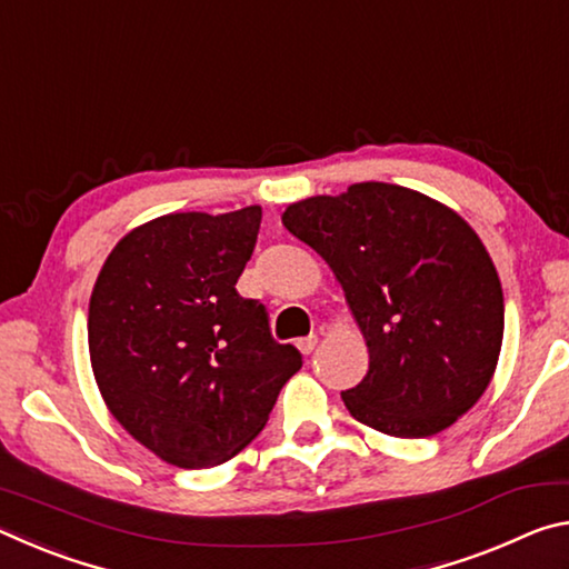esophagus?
<instances>
[{"instance_id":"1","label":"esophagus","mask_w":569,"mask_h":569,"mask_svg":"<svg viewBox=\"0 0 569 569\" xmlns=\"http://www.w3.org/2000/svg\"><path fill=\"white\" fill-rule=\"evenodd\" d=\"M316 343H319V339H316V336H308V339H298V341H296L298 351L306 353V356L316 349Z\"/></svg>"}]
</instances>
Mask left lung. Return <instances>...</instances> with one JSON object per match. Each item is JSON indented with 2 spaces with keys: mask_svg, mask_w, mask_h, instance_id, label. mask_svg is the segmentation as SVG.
<instances>
[{
  "mask_svg": "<svg viewBox=\"0 0 569 569\" xmlns=\"http://www.w3.org/2000/svg\"><path fill=\"white\" fill-rule=\"evenodd\" d=\"M281 220L329 263L369 346L363 381L341 393L356 421L423 439L475 407L502 349L505 298L465 218L417 190L356 182Z\"/></svg>",
  "mask_w": 569,
  "mask_h": 569,
  "instance_id": "8db88e82",
  "label": "left lung"
}]
</instances>
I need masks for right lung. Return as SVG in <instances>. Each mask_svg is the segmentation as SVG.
Returning <instances> with one entry per match:
<instances>
[{
    "label": "right lung",
    "instance_id": "add662e5",
    "mask_svg": "<svg viewBox=\"0 0 569 569\" xmlns=\"http://www.w3.org/2000/svg\"><path fill=\"white\" fill-rule=\"evenodd\" d=\"M258 228L261 206L160 216L130 230L94 281V381L122 429L172 467L233 459L303 363L273 341L266 306L236 291Z\"/></svg>",
    "mask_w": 569,
    "mask_h": 569
}]
</instances>
